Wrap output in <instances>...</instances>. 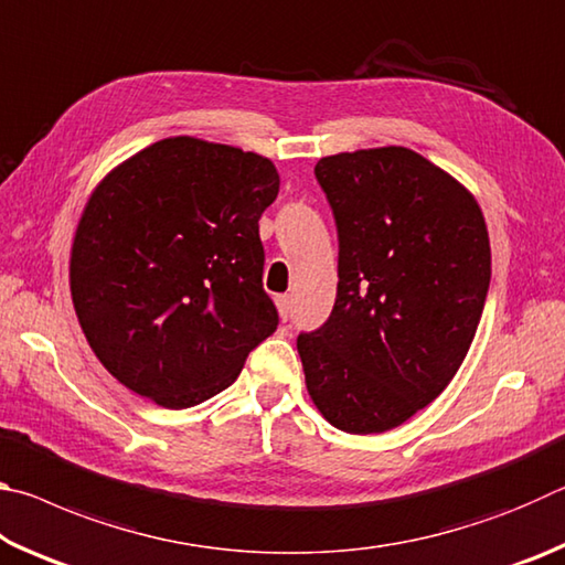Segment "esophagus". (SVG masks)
<instances>
[{"label":"esophagus","instance_id":"obj_1","mask_svg":"<svg viewBox=\"0 0 565 565\" xmlns=\"http://www.w3.org/2000/svg\"><path fill=\"white\" fill-rule=\"evenodd\" d=\"M276 309H279V317L284 321H289V317H291V296H286V294L276 296Z\"/></svg>","mask_w":565,"mask_h":565}]
</instances>
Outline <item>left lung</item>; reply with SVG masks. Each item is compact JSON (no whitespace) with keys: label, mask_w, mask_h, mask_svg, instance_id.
Here are the masks:
<instances>
[{"label":"left lung","mask_w":565,"mask_h":565,"mask_svg":"<svg viewBox=\"0 0 565 565\" xmlns=\"http://www.w3.org/2000/svg\"><path fill=\"white\" fill-rule=\"evenodd\" d=\"M339 234L337 303L299 333L306 388L331 426L384 434L441 394L461 366L491 284L471 191L406 147L319 159Z\"/></svg>","instance_id":"1"}]
</instances>
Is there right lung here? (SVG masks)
I'll list each match as a JSON object with an SVG mask.
<instances>
[{
	"label": "right lung",
	"instance_id": "add662e5",
	"mask_svg": "<svg viewBox=\"0 0 565 565\" xmlns=\"http://www.w3.org/2000/svg\"><path fill=\"white\" fill-rule=\"evenodd\" d=\"M279 194L266 157L194 137L141 149L94 189L76 226V319L109 374L164 408L232 386L279 327L259 218Z\"/></svg>",
	"mask_w": 565,
	"mask_h": 565
}]
</instances>
